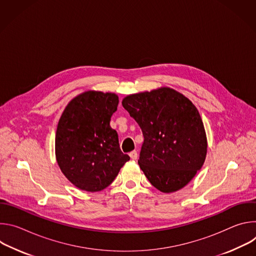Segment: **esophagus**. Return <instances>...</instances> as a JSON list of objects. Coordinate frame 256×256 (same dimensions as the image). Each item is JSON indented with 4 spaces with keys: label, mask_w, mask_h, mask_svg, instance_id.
Listing matches in <instances>:
<instances>
[{
    "label": "esophagus",
    "mask_w": 256,
    "mask_h": 256,
    "mask_svg": "<svg viewBox=\"0 0 256 256\" xmlns=\"http://www.w3.org/2000/svg\"><path fill=\"white\" fill-rule=\"evenodd\" d=\"M130 157L132 160H136V158H138V152H136V151H132V152L130 153Z\"/></svg>",
    "instance_id": "34e87169"
}]
</instances>
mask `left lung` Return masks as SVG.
<instances>
[{"label": "left lung", "mask_w": 256, "mask_h": 256, "mask_svg": "<svg viewBox=\"0 0 256 256\" xmlns=\"http://www.w3.org/2000/svg\"><path fill=\"white\" fill-rule=\"evenodd\" d=\"M122 106L142 130L138 163L152 186L162 192L186 186L206 155V132L196 107L170 88L130 95Z\"/></svg>", "instance_id": "left-lung-1"}]
</instances>
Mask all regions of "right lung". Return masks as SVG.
<instances>
[{
    "label": "right lung",
    "instance_id": "obj_1",
    "mask_svg": "<svg viewBox=\"0 0 256 256\" xmlns=\"http://www.w3.org/2000/svg\"><path fill=\"white\" fill-rule=\"evenodd\" d=\"M118 105L116 94L89 91L72 99L60 118L56 161L64 176L82 190H104L130 160L109 124Z\"/></svg>",
    "mask_w": 256,
    "mask_h": 256
}]
</instances>
